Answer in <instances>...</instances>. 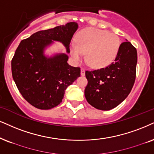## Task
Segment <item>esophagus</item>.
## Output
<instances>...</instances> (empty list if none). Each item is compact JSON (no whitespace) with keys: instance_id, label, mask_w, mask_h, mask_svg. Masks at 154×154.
Instances as JSON below:
<instances>
[{"instance_id":"1","label":"esophagus","mask_w":154,"mask_h":154,"mask_svg":"<svg viewBox=\"0 0 154 154\" xmlns=\"http://www.w3.org/2000/svg\"><path fill=\"white\" fill-rule=\"evenodd\" d=\"M85 69L82 67V68H81V75H82V76H85Z\"/></svg>"}]
</instances>
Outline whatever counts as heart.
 Returning <instances> with one entry per match:
<instances>
[{
    "label": "heart",
    "instance_id": "obj_1",
    "mask_svg": "<svg viewBox=\"0 0 154 154\" xmlns=\"http://www.w3.org/2000/svg\"><path fill=\"white\" fill-rule=\"evenodd\" d=\"M118 35L94 28L84 29L77 35L76 43L71 45L70 52L75 60L82 59L86 54V62L93 68H102L112 63L120 48Z\"/></svg>",
    "mask_w": 154,
    "mask_h": 154
}]
</instances>
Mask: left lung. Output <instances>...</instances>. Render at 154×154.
Here are the masks:
<instances>
[{
    "label": "left lung",
    "instance_id": "obj_1",
    "mask_svg": "<svg viewBox=\"0 0 154 154\" xmlns=\"http://www.w3.org/2000/svg\"><path fill=\"white\" fill-rule=\"evenodd\" d=\"M137 52L130 42L120 45L114 61L106 67L86 70L88 81L85 89L87 102L100 110H110L131 92L136 79Z\"/></svg>",
    "mask_w": 154,
    "mask_h": 154
}]
</instances>
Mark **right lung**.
Wrapping results in <instances>:
<instances>
[{
	"mask_svg": "<svg viewBox=\"0 0 154 154\" xmlns=\"http://www.w3.org/2000/svg\"><path fill=\"white\" fill-rule=\"evenodd\" d=\"M77 28V23L70 22L38 31L23 40L15 50L11 60L13 80L23 98L35 107L50 109L57 106L67 87L80 76V67L68 65L67 54L51 58L43 55L44 48L52 40L63 42L69 52V44Z\"/></svg>",
	"mask_w": 154,
	"mask_h": 154,
	"instance_id": "obj_1",
	"label": "right lung"
}]
</instances>
